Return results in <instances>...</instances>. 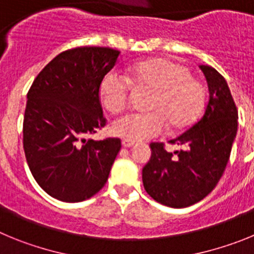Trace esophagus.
<instances>
[{
    "instance_id": "1",
    "label": "esophagus",
    "mask_w": 254,
    "mask_h": 254,
    "mask_svg": "<svg viewBox=\"0 0 254 254\" xmlns=\"http://www.w3.org/2000/svg\"><path fill=\"white\" fill-rule=\"evenodd\" d=\"M136 145V142L134 141H131V140H122V146L123 147H132Z\"/></svg>"
}]
</instances>
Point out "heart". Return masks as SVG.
<instances>
[{
    "instance_id": "heart-1",
    "label": "heart",
    "mask_w": 254,
    "mask_h": 254,
    "mask_svg": "<svg viewBox=\"0 0 254 254\" xmlns=\"http://www.w3.org/2000/svg\"><path fill=\"white\" fill-rule=\"evenodd\" d=\"M129 84L151 90L143 113H131L116 121L112 131L131 141H143L160 134L169 123L173 129H183L193 123L205 104L202 82L190 76L183 64L151 58L129 67L126 77L116 72L104 76L99 86L102 104L112 113H120L129 98Z\"/></svg>"
}]
</instances>
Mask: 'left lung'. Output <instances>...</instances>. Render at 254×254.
I'll list each match as a JSON object with an SVG mask.
<instances>
[{
    "instance_id": "8db88e82",
    "label": "left lung",
    "mask_w": 254,
    "mask_h": 254,
    "mask_svg": "<svg viewBox=\"0 0 254 254\" xmlns=\"http://www.w3.org/2000/svg\"><path fill=\"white\" fill-rule=\"evenodd\" d=\"M207 81L203 116L172 140L183 149L168 152L151 143V158L142 169L143 187L161 205L188 207L216 187L226 168L238 131V111L225 78L210 66H199Z\"/></svg>"
}]
</instances>
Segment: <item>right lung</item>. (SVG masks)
<instances>
[{
    "instance_id": "right-lung-1",
    "label": "right lung",
    "mask_w": 254,
    "mask_h": 254,
    "mask_svg": "<svg viewBox=\"0 0 254 254\" xmlns=\"http://www.w3.org/2000/svg\"><path fill=\"white\" fill-rule=\"evenodd\" d=\"M120 57L107 47H78L37 76L26 102L22 143L29 169L49 196L80 202L107 183L120 138H87L105 126L99 86Z\"/></svg>"
}]
</instances>
